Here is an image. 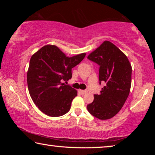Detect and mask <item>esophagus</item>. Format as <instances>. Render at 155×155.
<instances>
[{"label":"esophagus","instance_id":"34e87169","mask_svg":"<svg viewBox=\"0 0 155 155\" xmlns=\"http://www.w3.org/2000/svg\"><path fill=\"white\" fill-rule=\"evenodd\" d=\"M79 91L81 94H85L87 92V90H79Z\"/></svg>","mask_w":155,"mask_h":155}]
</instances>
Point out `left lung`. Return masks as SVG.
I'll return each mask as SVG.
<instances>
[{
    "label": "left lung",
    "instance_id": "1",
    "mask_svg": "<svg viewBox=\"0 0 155 155\" xmlns=\"http://www.w3.org/2000/svg\"><path fill=\"white\" fill-rule=\"evenodd\" d=\"M87 59L99 65V83H104L101 94L94 95L87 110L100 120L110 119L120 111L128 98L132 68L127 57L109 41H104Z\"/></svg>",
    "mask_w": 155,
    "mask_h": 155
}]
</instances>
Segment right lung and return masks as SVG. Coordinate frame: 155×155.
<instances>
[{"mask_svg": "<svg viewBox=\"0 0 155 155\" xmlns=\"http://www.w3.org/2000/svg\"><path fill=\"white\" fill-rule=\"evenodd\" d=\"M85 53L68 57L54 45L43 46L31 57L27 72V84L33 103L44 114L59 117L70 111L77 91L63 82L72 78V68Z\"/></svg>", "mask_w": 155, "mask_h": 155, "instance_id": "add662e5", "label": "right lung"}]
</instances>
